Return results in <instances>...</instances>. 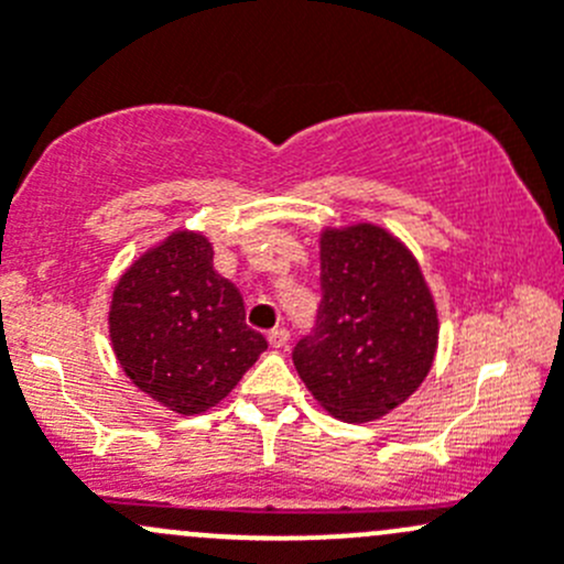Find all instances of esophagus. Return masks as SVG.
<instances>
[{"mask_svg":"<svg viewBox=\"0 0 564 564\" xmlns=\"http://www.w3.org/2000/svg\"><path fill=\"white\" fill-rule=\"evenodd\" d=\"M267 340H270L272 349H283V346L289 344V329L286 327H275L270 335H267Z\"/></svg>","mask_w":564,"mask_h":564,"instance_id":"1","label":"esophagus"}]
</instances>
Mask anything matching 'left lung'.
I'll return each mask as SVG.
<instances>
[{
    "mask_svg": "<svg viewBox=\"0 0 564 564\" xmlns=\"http://www.w3.org/2000/svg\"><path fill=\"white\" fill-rule=\"evenodd\" d=\"M322 305L297 340L294 368L311 395L346 423L384 417L434 366L440 318L412 250L382 226L324 229Z\"/></svg>",
    "mask_w": 564,
    "mask_h": 564,
    "instance_id": "1",
    "label": "left lung"
}]
</instances>
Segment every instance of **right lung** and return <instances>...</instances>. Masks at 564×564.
I'll list each match as a JSON object with an SVG mask.
<instances>
[{"instance_id": "obj_1", "label": "right lung", "mask_w": 564, "mask_h": 564, "mask_svg": "<svg viewBox=\"0 0 564 564\" xmlns=\"http://www.w3.org/2000/svg\"><path fill=\"white\" fill-rule=\"evenodd\" d=\"M113 355L141 392L176 414L224 401L267 349L246 303L213 267V242L174 231L133 261L108 311Z\"/></svg>"}]
</instances>
